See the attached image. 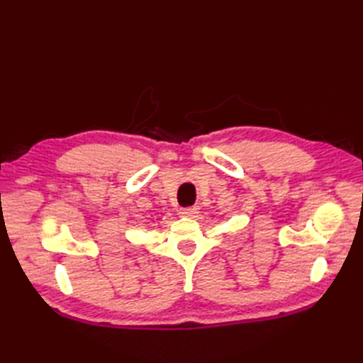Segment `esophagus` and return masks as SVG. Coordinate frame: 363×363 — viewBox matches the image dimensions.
<instances>
[{
	"label": "esophagus",
	"mask_w": 363,
	"mask_h": 363,
	"mask_svg": "<svg viewBox=\"0 0 363 363\" xmlns=\"http://www.w3.org/2000/svg\"><path fill=\"white\" fill-rule=\"evenodd\" d=\"M182 216H188V218H195L196 213H199V208L196 207H183L179 212Z\"/></svg>",
	"instance_id": "34e87169"
}]
</instances>
